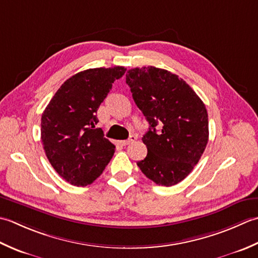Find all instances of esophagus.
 Here are the masks:
<instances>
[{"mask_svg":"<svg viewBox=\"0 0 258 258\" xmlns=\"http://www.w3.org/2000/svg\"><path fill=\"white\" fill-rule=\"evenodd\" d=\"M136 139H137V136L133 135V136H130L129 139L122 140V141H121V145H122V146H128V145H130V144H133L134 141H136Z\"/></svg>","mask_w":258,"mask_h":258,"instance_id":"34e87169","label":"esophagus"}]
</instances>
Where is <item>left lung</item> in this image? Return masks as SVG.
<instances>
[{
    "label": "left lung",
    "instance_id": "8db88e82",
    "mask_svg": "<svg viewBox=\"0 0 258 258\" xmlns=\"http://www.w3.org/2000/svg\"><path fill=\"white\" fill-rule=\"evenodd\" d=\"M125 82L150 127L143 137L148 154L137 165L157 185H176L191 172L206 148V107L186 81L159 68L130 69Z\"/></svg>",
    "mask_w": 258,
    "mask_h": 258
}]
</instances>
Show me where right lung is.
<instances>
[{"label":"right lung","mask_w":258,"mask_h":258,"mask_svg":"<svg viewBox=\"0 0 258 258\" xmlns=\"http://www.w3.org/2000/svg\"><path fill=\"white\" fill-rule=\"evenodd\" d=\"M124 67L81 71L63 83L42 113L41 140L50 164L73 186L90 185L114 154L104 138L97 111L125 72Z\"/></svg>","instance_id":"right-lung-1"}]
</instances>
